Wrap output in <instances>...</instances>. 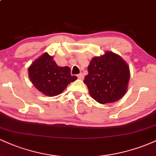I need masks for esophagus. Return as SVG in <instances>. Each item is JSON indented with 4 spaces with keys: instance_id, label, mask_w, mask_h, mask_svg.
Listing matches in <instances>:
<instances>
[{
    "instance_id": "obj_1",
    "label": "esophagus",
    "mask_w": 156,
    "mask_h": 156,
    "mask_svg": "<svg viewBox=\"0 0 156 156\" xmlns=\"http://www.w3.org/2000/svg\"><path fill=\"white\" fill-rule=\"evenodd\" d=\"M83 77H84V76H83V73H80L79 75H78V78H79V79H80V80L83 79Z\"/></svg>"
}]
</instances>
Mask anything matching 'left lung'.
I'll return each mask as SVG.
<instances>
[{
  "instance_id": "1",
  "label": "left lung",
  "mask_w": 156,
  "mask_h": 156,
  "mask_svg": "<svg viewBox=\"0 0 156 156\" xmlns=\"http://www.w3.org/2000/svg\"><path fill=\"white\" fill-rule=\"evenodd\" d=\"M83 82L93 99L101 104L119 101L126 93L130 79L128 64L119 55L106 52L91 60Z\"/></svg>"
}]
</instances>
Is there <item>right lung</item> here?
I'll use <instances>...</instances> for the list:
<instances>
[{"mask_svg": "<svg viewBox=\"0 0 156 156\" xmlns=\"http://www.w3.org/2000/svg\"><path fill=\"white\" fill-rule=\"evenodd\" d=\"M69 67H60L53 61V57L44 53L33 62L28 68V75L32 83L39 92L47 96L58 95L71 82L76 76H71Z\"/></svg>", "mask_w": 156, "mask_h": 156, "instance_id": "add662e5", "label": "right lung"}]
</instances>
